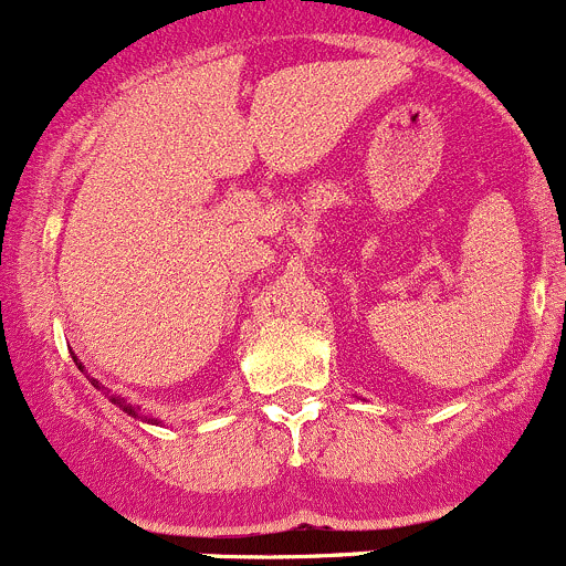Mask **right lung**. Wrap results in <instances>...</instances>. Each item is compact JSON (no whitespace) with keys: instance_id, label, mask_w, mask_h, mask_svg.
I'll return each mask as SVG.
<instances>
[{"instance_id":"1","label":"right lung","mask_w":566,"mask_h":566,"mask_svg":"<svg viewBox=\"0 0 566 566\" xmlns=\"http://www.w3.org/2000/svg\"><path fill=\"white\" fill-rule=\"evenodd\" d=\"M74 361H76V367H80V370H82V361H80V359H76V356H74ZM109 400H113V403H115V406H120V409H124V411H126V415H132V417H140V420H146V422H155V426H160V420H155V417L137 415V409H135V406H129V403H126V400H124V398H109Z\"/></svg>"}]
</instances>
